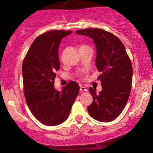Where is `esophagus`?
Returning a JSON list of instances; mask_svg holds the SVG:
<instances>
[{
  "label": "esophagus",
  "instance_id": "34e87169",
  "mask_svg": "<svg viewBox=\"0 0 153 153\" xmlns=\"http://www.w3.org/2000/svg\"><path fill=\"white\" fill-rule=\"evenodd\" d=\"M80 91H81V92H86V91H87V89H86V88L85 87V86H80Z\"/></svg>",
  "mask_w": 153,
  "mask_h": 153
}]
</instances>
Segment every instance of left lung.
Instances as JSON below:
<instances>
[{
	"label": "left lung",
	"mask_w": 153,
	"mask_h": 153,
	"mask_svg": "<svg viewBox=\"0 0 153 153\" xmlns=\"http://www.w3.org/2000/svg\"><path fill=\"white\" fill-rule=\"evenodd\" d=\"M76 34L93 40L95 65L102 72L98 78L102 90L96 94V89H89L93 101L88 106V112L96 121L110 122L121 113L129 99L132 81L131 61L124 44L113 34L101 29H82Z\"/></svg>",
	"instance_id": "1"
}]
</instances>
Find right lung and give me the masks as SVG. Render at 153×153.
<instances>
[{"mask_svg": "<svg viewBox=\"0 0 153 153\" xmlns=\"http://www.w3.org/2000/svg\"><path fill=\"white\" fill-rule=\"evenodd\" d=\"M72 31L52 30L37 37L22 65L24 95L29 109L42 124L56 126L69 117L80 87L70 81L62 90L54 86L55 72L60 69L58 47Z\"/></svg>", "mask_w": 153, "mask_h": 153, "instance_id": "right-lung-1", "label": "right lung"}]
</instances>
